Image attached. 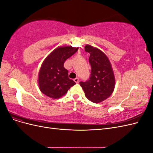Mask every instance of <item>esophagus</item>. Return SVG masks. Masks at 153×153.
I'll return each mask as SVG.
<instances>
[{"instance_id":"34e87169","label":"esophagus","mask_w":153,"mask_h":153,"mask_svg":"<svg viewBox=\"0 0 153 153\" xmlns=\"http://www.w3.org/2000/svg\"><path fill=\"white\" fill-rule=\"evenodd\" d=\"M74 81H75V82L77 84V83H78V82H79V79H78V78H76L74 79Z\"/></svg>"}]
</instances>
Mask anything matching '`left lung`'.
<instances>
[{"instance_id": "left-lung-1", "label": "left lung", "mask_w": 153, "mask_h": 153, "mask_svg": "<svg viewBox=\"0 0 153 153\" xmlns=\"http://www.w3.org/2000/svg\"><path fill=\"white\" fill-rule=\"evenodd\" d=\"M85 50L90 53L91 76L89 80L80 82V85L88 100L99 103L109 98L114 92L115 85L114 71L108 57L101 50L86 45Z\"/></svg>"}]
</instances>
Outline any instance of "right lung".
<instances>
[{"label":"right lung","instance_id":"1","mask_svg":"<svg viewBox=\"0 0 153 153\" xmlns=\"http://www.w3.org/2000/svg\"><path fill=\"white\" fill-rule=\"evenodd\" d=\"M78 50V47L71 46L59 47L45 58L38 75L39 88L42 93L51 98L59 99L76 84L69 78L68 71L64 68V63Z\"/></svg>","mask_w":153,"mask_h":153}]
</instances>
